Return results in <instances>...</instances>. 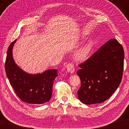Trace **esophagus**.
Here are the masks:
<instances>
[{
	"instance_id": "34e87169",
	"label": "esophagus",
	"mask_w": 129,
	"mask_h": 129,
	"mask_svg": "<svg viewBox=\"0 0 129 129\" xmlns=\"http://www.w3.org/2000/svg\"><path fill=\"white\" fill-rule=\"evenodd\" d=\"M66 68H67V71L70 73H73L74 72L75 67H74V65L73 63H70L69 64H67L66 66Z\"/></svg>"
}]
</instances>
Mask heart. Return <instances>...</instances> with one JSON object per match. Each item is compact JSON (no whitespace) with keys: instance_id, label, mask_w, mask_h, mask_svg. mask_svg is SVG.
I'll use <instances>...</instances> for the list:
<instances>
[{"instance_id":"b5f03b06","label":"heart","mask_w":129,"mask_h":129,"mask_svg":"<svg viewBox=\"0 0 129 129\" xmlns=\"http://www.w3.org/2000/svg\"><path fill=\"white\" fill-rule=\"evenodd\" d=\"M92 48V43L91 42H88L83 47L80 48L76 54L75 58L78 60L84 61L87 59L88 55Z\"/></svg>"}]
</instances>
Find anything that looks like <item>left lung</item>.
<instances>
[{
  "label": "left lung",
  "mask_w": 129,
  "mask_h": 129,
  "mask_svg": "<svg viewBox=\"0 0 129 129\" xmlns=\"http://www.w3.org/2000/svg\"><path fill=\"white\" fill-rule=\"evenodd\" d=\"M124 53L117 39H111L101 46L85 62L79 64L77 74L81 86L79 100L84 104L100 103L110 97L121 83Z\"/></svg>",
  "instance_id": "obj_1"
}]
</instances>
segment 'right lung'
Wrapping results in <instances>:
<instances>
[{
    "label": "right lung",
    "mask_w": 129,
    "mask_h": 129,
    "mask_svg": "<svg viewBox=\"0 0 129 129\" xmlns=\"http://www.w3.org/2000/svg\"><path fill=\"white\" fill-rule=\"evenodd\" d=\"M16 39L8 48L5 62V71L10 83L23 102L43 104L51 98L54 81L58 76V70H48L42 74H28L15 64L12 50Z\"/></svg>",
    "instance_id": "add662e5"
}]
</instances>
